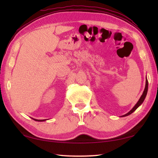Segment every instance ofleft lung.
I'll list each match as a JSON object with an SVG mask.
<instances>
[{
    "mask_svg": "<svg viewBox=\"0 0 158 158\" xmlns=\"http://www.w3.org/2000/svg\"><path fill=\"white\" fill-rule=\"evenodd\" d=\"M148 80L146 79V86H145V89H144L143 94H142V95L141 96L140 99H139V101L137 102V103L136 104L135 106H134V107H133L132 109H131V110H130L129 112H128L127 114L123 115V116H128V115H130V114H131L132 113H133V112L135 111L136 110V109H137L139 107V106L141 105V104L143 103L144 99H145L146 96L147 92H148Z\"/></svg>",
    "mask_w": 158,
    "mask_h": 158,
    "instance_id": "8db88e82",
    "label": "left lung"
}]
</instances>
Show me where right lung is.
Here are the masks:
<instances>
[{
  "mask_svg": "<svg viewBox=\"0 0 158 158\" xmlns=\"http://www.w3.org/2000/svg\"><path fill=\"white\" fill-rule=\"evenodd\" d=\"M33 120H35V121H46V120H37V119H33Z\"/></svg>",
  "mask_w": 158,
  "mask_h": 158,
  "instance_id": "obj_1",
  "label": "right lung"
}]
</instances>
